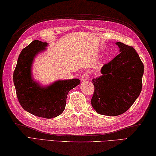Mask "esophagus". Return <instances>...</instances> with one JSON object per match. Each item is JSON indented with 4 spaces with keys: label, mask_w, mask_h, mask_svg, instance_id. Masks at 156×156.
Returning <instances> with one entry per match:
<instances>
[{
    "label": "esophagus",
    "mask_w": 156,
    "mask_h": 156,
    "mask_svg": "<svg viewBox=\"0 0 156 156\" xmlns=\"http://www.w3.org/2000/svg\"><path fill=\"white\" fill-rule=\"evenodd\" d=\"M88 77V73H84V74H82V76H81V80H82V81L87 80Z\"/></svg>",
    "instance_id": "esophagus-1"
}]
</instances>
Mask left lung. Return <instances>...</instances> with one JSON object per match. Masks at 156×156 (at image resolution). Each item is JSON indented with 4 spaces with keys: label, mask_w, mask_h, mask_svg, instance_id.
<instances>
[{
    "label": "left lung",
    "mask_w": 156,
    "mask_h": 156,
    "mask_svg": "<svg viewBox=\"0 0 156 156\" xmlns=\"http://www.w3.org/2000/svg\"><path fill=\"white\" fill-rule=\"evenodd\" d=\"M120 54L101 68L102 75L92 80L94 87L91 100L98 114L120 115L127 111L140 96L144 66L135 49L116 42Z\"/></svg>",
    "instance_id": "8db88e82"
}]
</instances>
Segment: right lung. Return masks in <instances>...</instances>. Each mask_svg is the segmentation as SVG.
Wrapping results in <instances>:
<instances>
[{"mask_svg": "<svg viewBox=\"0 0 156 156\" xmlns=\"http://www.w3.org/2000/svg\"><path fill=\"white\" fill-rule=\"evenodd\" d=\"M48 44L33 41L21 51L13 73L16 96L23 108L37 117L51 119L64 111L68 92L80 83L77 78L59 80L48 86L35 81L32 66L35 58L45 51Z\"/></svg>", "mask_w": 156, "mask_h": 156, "instance_id": "obj_1", "label": "right lung"}]
</instances>
